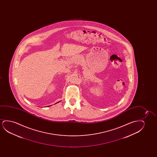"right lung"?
Segmentation results:
<instances>
[{"label":"right lung","mask_w":157,"mask_h":157,"mask_svg":"<svg viewBox=\"0 0 157 157\" xmlns=\"http://www.w3.org/2000/svg\"><path fill=\"white\" fill-rule=\"evenodd\" d=\"M57 103H58V102H57Z\"/></svg>","instance_id":"obj_1"}]
</instances>
